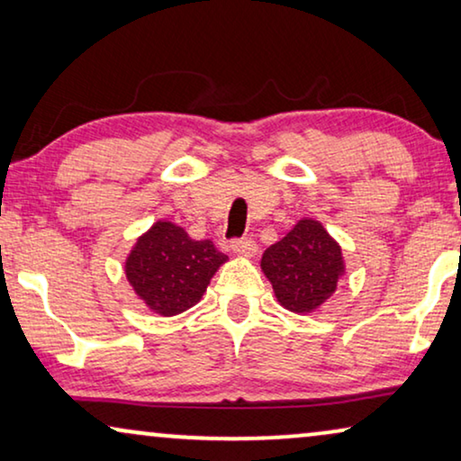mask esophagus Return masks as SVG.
<instances>
[{"label":"esophagus","mask_w":461,"mask_h":461,"mask_svg":"<svg viewBox=\"0 0 461 461\" xmlns=\"http://www.w3.org/2000/svg\"><path fill=\"white\" fill-rule=\"evenodd\" d=\"M230 249L239 258H254L258 254V245L251 239H237L230 243Z\"/></svg>","instance_id":"1"}]
</instances>
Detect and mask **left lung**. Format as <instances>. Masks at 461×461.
<instances>
[{
  "mask_svg": "<svg viewBox=\"0 0 461 461\" xmlns=\"http://www.w3.org/2000/svg\"><path fill=\"white\" fill-rule=\"evenodd\" d=\"M260 268L275 298L295 314H311L336 294L346 275L339 243L319 220L302 218L262 254Z\"/></svg>",
  "mask_w": 461,
  "mask_h": 461,
  "instance_id": "obj_1",
  "label": "left lung"
}]
</instances>
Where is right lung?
<instances>
[{
	"instance_id": "obj_1",
	"label": "right lung",
	"mask_w": 461,
	"mask_h": 461,
	"mask_svg": "<svg viewBox=\"0 0 461 461\" xmlns=\"http://www.w3.org/2000/svg\"><path fill=\"white\" fill-rule=\"evenodd\" d=\"M229 262L212 239L197 241L182 226L157 220L125 256L123 270L136 298L157 317H176L203 298L212 276Z\"/></svg>"
}]
</instances>
